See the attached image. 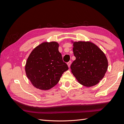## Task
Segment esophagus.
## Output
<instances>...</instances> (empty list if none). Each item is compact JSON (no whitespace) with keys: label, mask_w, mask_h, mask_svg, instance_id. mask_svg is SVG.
<instances>
[{"label":"esophagus","mask_w":124,"mask_h":124,"mask_svg":"<svg viewBox=\"0 0 124 124\" xmlns=\"http://www.w3.org/2000/svg\"><path fill=\"white\" fill-rule=\"evenodd\" d=\"M71 64V61H69V62H67V65H68V67H70Z\"/></svg>","instance_id":"1"}]
</instances>
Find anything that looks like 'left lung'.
Returning <instances> with one entry per match:
<instances>
[{"label": "left lung", "mask_w": 124, "mask_h": 124, "mask_svg": "<svg viewBox=\"0 0 124 124\" xmlns=\"http://www.w3.org/2000/svg\"><path fill=\"white\" fill-rule=\"evenodd\" d=\"M73 51L76 59L70 68L78 83L86 87L98 84L104 77L108 67L104 53L91 42H73Z\"/></svg>", "instance_id": "1"}]
</instances>
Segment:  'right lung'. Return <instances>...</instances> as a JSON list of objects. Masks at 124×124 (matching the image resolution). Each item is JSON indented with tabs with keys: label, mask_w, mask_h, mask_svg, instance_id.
Returning <instances> with one entry per match:
<instances>
[{
	"label": "right lung",
	"mask_w": 124,
	"mask_h": 124,
	"mask_svg": "<svg viewBox=\"0 0 124 124\" xmlns=\"http://www.w3.org/2000/svg\"><path fill=\"white\" fill-rule=\"evenodd\" d=\"M58 47L56 42H43L30 54L25 71L34 87L41 90L50 89L58 83L63 73L68 70Z\"/></svg>",
	"instance_id": "1"
}]
</instances>
